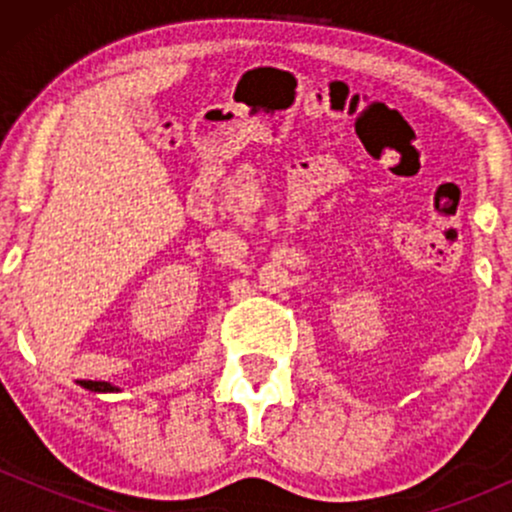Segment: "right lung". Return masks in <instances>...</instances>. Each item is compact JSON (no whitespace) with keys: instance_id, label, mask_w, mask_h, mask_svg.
<instances>
[{"instance_id":"obj_1","label":"right lung","mask_w":512,"mask_h":512,"mask_svg":"<svg viewBox=\"0 0 512 512\" xmlns=\"http://www.w3.org/2000/svg\"><path fill=\"white\" fill-rule=\"evenodd\" d=\"M84 387H88V390H96V392H110V390H113V387H110L108 383H91V380L84 383Z\"/></svg>"}]
</instances>
